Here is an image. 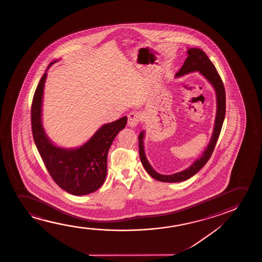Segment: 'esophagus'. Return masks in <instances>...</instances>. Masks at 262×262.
<instances>
[{
	"label": "esophagus",
	"instance_id": "esophagus-1",
	"mask_svg": "<svg viewBox=\"0 0 262 262\" xmlns=\"http://www.w3.org/2000/svg\"><path fill=\"white\" fill-rule=\"evenodd\" d=\"M140 121V115L137 112H132L128 115V125L132 128H135Z\"/></svg>",
	"mask_w": 262,
	"mask_h": 262
}]
</instances>
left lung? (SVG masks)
<instances>
[{
	"instance_id": "1",
	"label": "left lung",
	"mask_w": 262,
	"mask_h": 262,
	"mask_svg": "<svg viewBox=\"0 0 262 262\" xmlns=\"http://www.w3.org/2000/svg\"><path fill=\"white\" fill-rule=\"evenodd\" d=\"M188 57L183 63V67L180 69L179 72L176 74V78H179L183 75L189 74L190 72H199L208 82L211 84L215 90L216 96V114H215V124L213 128L211 139L209 140L207 147L203 151V154L201 158L195 160L193 164H191L188 168L176 172L169 176H165L156 172L153 167L151 166L149 162L147 159L144 148V138L145 132L142 130L139 135V150H140V158L144 168L148 172V174L153 177L154 179L158 180L163 183H180L186 180L190 179V177L195 176L201 170L208 159L211 157L213 150L215 148L216 141L219 140V134L222 129L223 122L226 116V91L225 86L223 84L222 79L219 76L212 61L207 56L203 51L199 48H188L187 50Z\"/></svg>"
}]
</instances>
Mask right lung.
Returning a JSON list of instances; mask_svg holds the SVG:
<instances>
[{
  "label": "right lung",
  "mask_w": 262,
  "mask_h": 262,
  "mask_svg": "<svg viewBox=\"0 0 262 262\" xmlns=\"http://www.w3.org/2000/svg\"><path fill=\"white\" fill-rule=\"evenodd\" d=\"M58 61H52L47 72ZM47 72L40 79L33 97V139L47 171L58 186L76 196L92 193L104 183L107 172L108 150L116 135L125 128L127 117L123 116L115 122L101 126L80 147H58L47 137L42 123V104Z\"/></svg>",
  "instance_id": "add662e5"
}]
</instances>
